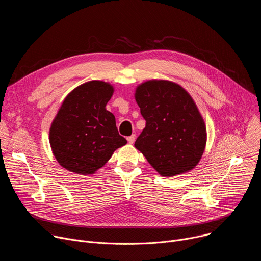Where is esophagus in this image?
Masks as SVG:
<instances>
[{
  "label": "esophagus",
  "mask_w": 261,
  "mask_h": 261,
  "mask_svg": "<svg viewBox=\"0 0 261 261\" xmlns=\"http://www.w3.org/2000/svg\"><path fill=\"white\" fill-rule=\"evenodd\" d=\"M127 140H128V142H129V143H133V142H134V140H135V135H134V134H132L131 136H128V137H127Z\"/></svg>",
  "instance_id": "esophagus-1"
}]
</instances>
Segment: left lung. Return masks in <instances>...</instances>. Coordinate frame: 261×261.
<instances>
[{
  "label": "left lung",
  "instance_id": "left-lung-1",
  "mask_svg": "<svg viewBox=\"0 0 261 261\" xmlns=\"http://www.w3.org/2000/svg\"><path fill=\"white\" fill-rule=\"evenodd\" d=\"M135 100L145 128L134 145L161 175L173 176L194 168L206 142L203 119L191 96L168 81H148L137 87Z\"/></svg>",
  "mask_w": 261,
  "mask_h": 261
}]
</instances>
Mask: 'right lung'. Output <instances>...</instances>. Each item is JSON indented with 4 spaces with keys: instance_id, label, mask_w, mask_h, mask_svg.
<instances>
[{
    "instance_id": "obj_1",
    "label": "right lung",
    "mask_w": 261,
    "mask_h": 261,
    "mask_svg": "<svg viewBox=\"0 0 261 261\" xmlns=\"http://www.w3.org/2000/svg\"><path fill=\"white\" fill-rule=\"evenodd\" d=\"M113 94V86L92 81L65 98L51 124L49 142L56 159L67 170L92 174L127 143L119 134L115 116L105 108Z\"/></svg>"
}]
</instances>
